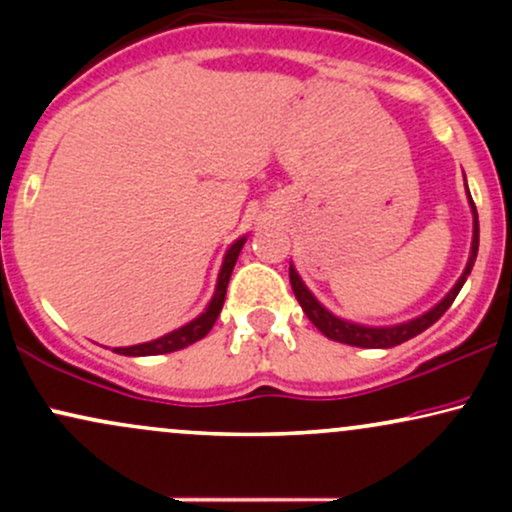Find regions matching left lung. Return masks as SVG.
Listing matches in <instances>:
<instances>
[{"mask_svg": "<svg viewBox=\"0 0 512 512\" xmlns=\"http://www.w3.org/2000/svg\"><path fill=\"white\" fill-rule=\"evenodd\" d=\"M467 195H469V190H467ZM469 207H472V216H474L472 252H469L467 267H464V272H462L460 279H457V284L452 286L448 296H445L443 301L436 305V308H431L424 315L414 317V320L399 322V325H390V327L356 325V322L342 320V317L332 315L330 310L325 308V305L317 301V298L308 291V286L303 284V279L298 276V272L293 269V264H291V267H289L291 289H293V293H296V298H298V303H301L303 313L308 315V320L313 322L317 330L325 334L327 339H334V342H342V344H349V346H361V349H390V346L407 342V339L416 337V334L428 330V327H431L433 322H436L438 317L450 308L452 301H455L457 293H460V289L464 286V281H467L469 272H472L474 260H477V252H479V216H477V207H474V202H472V195H469Z\"/></svg>", "mask_w": 512, "mask_h": 512, "instance_id": "obj_1", "label": "left lung"}]
</instances>
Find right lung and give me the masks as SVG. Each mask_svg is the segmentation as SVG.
<instances>
[{
  "instance_id": "add662e5",
  "label": "right lung",
  "mask_w": 512,
  "mask_h": 512,
  "mask_svg": "<svg viewBox=\"0 0 512 512\" xmlns=\"http://www.w3.org/2000/svg\"><path fill=\"white\" fill-rule=\"evenodd\" d=\"M245 240H248L245 236L238 238L236 243H233L231 248L226 250V257H223L219 279H216L214 298H211L209 305H207V310H204L202 315H197L195 320L187 322V325L178 327V330H173V332L163 334V337L154 339V342L134 344V346H122V349H113L115 354H122V356H158V354H170V351L185 349V346L195 344V342H199V339L207 337L211 327H214L216 317H219L221 308H223V298H226L228 279H231V272H233V267H236V260H238L240 250H243Z\"/></svg>"
}]
</instances>
